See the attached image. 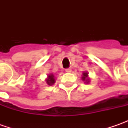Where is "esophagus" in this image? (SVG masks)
Returning <instances> with one entry per match:
<instances>
[{
  "mask_svg": "<svg viewBox=\"0 0 128 128\" xmlns=\"http://www.w3.org/2000/svg\"><path fill=\"white\" fill-rule=\"evenodd\" d=\"M71 70H72L71 68H66V71L68 72H71Z\"/></svg>",
  "mask_w": 128,
  "mask_h": 128,
  "instance_id": "obj_1",
  "label": "esophagus"
}]
</instances>
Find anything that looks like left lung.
<instances>
[{"label":"left lung","mask_w":128,"mask_h":128,"mask_svg":"<svg viewBox=\"0 0 128 128\" xmlns=\"http://www.w3.org/2000/svg\"><path fill=\"white\" fill-rule=\"evenodd\" d=\"M82 75H83L82 77V80H84V81H86L87 83H88V82H89V79L88 78V72H83Z\"/></svg>","instance_id":"1"}]
</instances>
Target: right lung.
Instances as JSON below:
<instances>
[{
    "label": "right lung",
    "mask_w": 128,
    "mask_h": 128,
    "mask_svg": "<svg viewBox=\"0 0 128 128\" xmlns=\"http://www.w3.org/2000/svg\"><path fill=\"white\" fill-rule=\"evenodd\" d=\"M47 83L48 85L50 86V85H52L54 82H55V78H54V76L52 74H50L48 76V78L46 80Z\"/></svg>",
    "instance_id": "1"
}]
</instances>
